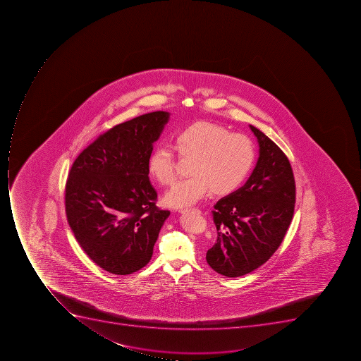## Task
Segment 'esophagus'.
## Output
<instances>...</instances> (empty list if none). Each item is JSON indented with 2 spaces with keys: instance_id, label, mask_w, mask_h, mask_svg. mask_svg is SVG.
Returning a JSON list of instances; mask_svg holds the SVG:
<instances>
[{
  "instance_id": "esophagus-1",
  "label": "esophagus",
  "mask_w": 361,
  "mask_h": 361,
  "mask_svg": "<svg viewBox=\"0 0 361 361\" xmlns=\"http://www.w3.org/2000/svg\"><path fill=\"white\" fill-rule=\"evenodd\" d=\"M179 212H180V213L193 212V213H196V214H199V213H201V211H200L199 209H186V210L179 211Z\"/></svg>"
}]
</instances>
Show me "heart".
I'll return each mask as SVG.
<instances>
[{"instance_id": "obj_1", "label": "heart", "mask_w": 361, "mask_h": 361, "mask_svg": "<svg viewBox=\"0 0 361 361\" xmlns=\"http://www.w3.org/2000/svg\"><path fill=\"white\" fill-rule=\"evenodd\" d=\"M179 158L190 160V177L179 180L166 193L164 201L175 209L190 207L209 192L233 193L247 178L255 161V148L250 137L216 123H193L173 135ZM148 171L160 185H171L176 177L173 152L158 145L151 152Z\"/></svg>"}]
</instances>
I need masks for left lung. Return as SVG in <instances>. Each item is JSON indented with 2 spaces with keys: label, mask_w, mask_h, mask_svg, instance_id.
I'll return each mask as SVG.
<instances>
[{
  "label": "left lung",
  "mask_w": 361,
  "mask_h": 361,
  "mask_svg": "<svg viewBox=\"0 0 361 361\" xmlns=\"http://www.w3.org/2000/svg\"><path fill=\"white\" fill-rule=\"evenodd\" d=\"M259 157L244 186L219 200L212 211L218 237L207 264L228 278L264 264L281 245L295 212V184L289 159L272 140L250 126Z\"/></svg>",
  "instance_id": "obj_1"
}]
</instances>
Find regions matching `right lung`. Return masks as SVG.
Here are the masks:
<instances>
[{
  "instance_id": "right-lung-1",
  "label": "right lung",
  "mask_w": 361,
  "mask_h": 361,
  "mask_svg": "<svg viewBox=\"0 0 361 361\" xmlns=\"http://www.w3.org/2000/svg\"><path fill=\"white\" fill-rule=\"evenodd\" d=\"M168 119L167 111H154L114 126L68 173V224L85 253L107 272L128 276L148 264L171 214L157 207L148 176L149 157Z\"/></svg>"
}]
</instances>
